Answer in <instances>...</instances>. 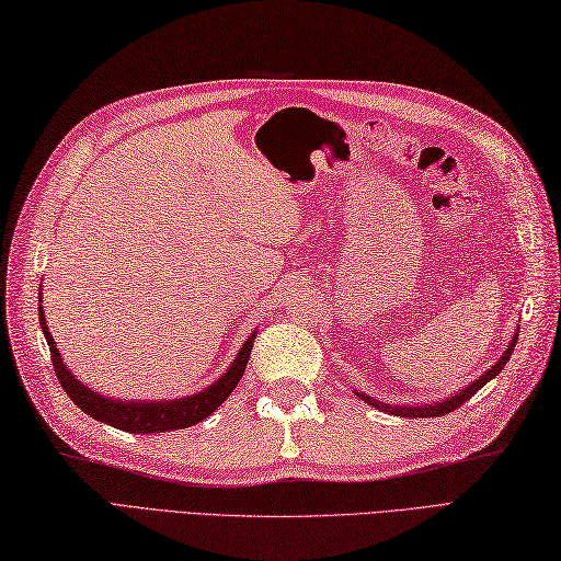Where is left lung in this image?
Listing matches in <instances>:
<instances>
[{"label":"left lung","instance_id":"left-lung-1","mask_svg":"<svg viewBox=\"0 0 561 561\" xmlns=\"http://www.w3.org/2000/svg\"><path fill=\"white\" fill-rule=\"evenodd\" d=\"M514 347H516V335H514V340L510 343V347L504 350L502 359H500L493 368H490V371H485L481 378L473 380V383H471L469 388H463L461 392L453 394V398H447V400H443V402H438V404H426V407H390V404H383V402H378V400H374V398H366V394H359V398H362V400H366L368 404L378 407L380 412H390V414H398V416H421V419H428V416H443V414L455 412L457 407H461L463 402L471 400V394H476L478 390H481V388L488 383L490 378H495V376L502 371V366L510 362Z\"/></svg>","mask_w":561,"mask_h":561}]
</instances>
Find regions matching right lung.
I'll return each instance as SVG.
<instances>
[{
	"label": "right lung",
	"mask_w": 561,
	"mask_h": 561,
	"mask_svg": "<svg viewBox=\"0 0 561 561\" xmlns=\"http://www.w3.org/2000/svg\"><path fill=\"white\" fill-rule=\"evenodd\" d=\"M39 323H43V333L51 352V366L54 374H57L59 383L64 392L71 398L85 414L92 419H98L102 423H108V426L128 431V433H163V431H175V428H187L195 426L202 419H207L214 414L218 407L224 404L230 392L236 390L240 383V378L248 368L250 362V352H252V340L254 335L242 345L240 354L236 357L233 366L216 380L214 386L207 390H202L193 398H183V400H169V402H118V400H108L104 394H98L94 390L80 386V380L71 376L68 366L61 362V354L54 345V337L49 335V328L43 317V307H39Z\"/></svg>",
	"instance_id": "obj_1"
}]
</instances>
